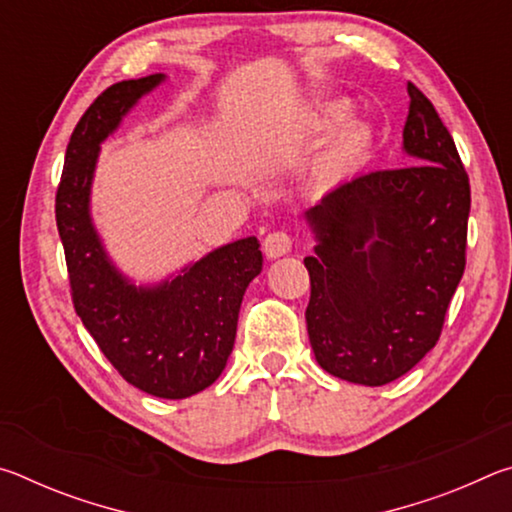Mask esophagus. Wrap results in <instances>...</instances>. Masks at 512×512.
<instances>
[{"mask_svg":"<svg viewBox=\"0 0 512 512\" xmlns=\"http://www.w3.org/2000/svg\"><path fill=\"white\" fill-rule=\"evenodd\" d=\"M291 244H293V241H291L289 232L277 230V232H271V235H268V237L264 239V253H266L268 259L282 257V255L289 253Z\"/></svg>","mask_w":512,"mask_h":512,"instance_id":"esophagus-1","label":"esophagus"}]
</instances>
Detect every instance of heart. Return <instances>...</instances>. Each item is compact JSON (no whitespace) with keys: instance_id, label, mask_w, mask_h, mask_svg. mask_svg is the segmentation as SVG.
<instances>
[{"instance_id":"heart-1","label":"heart","mask_w":512,"mask_h":512,"mask_svg":"<svg viewBox=\"0 0 512 512\" xmlns=\"http://www.w3.org/2000/svg\"><path fill=\"white\" fill-rule=\"evenodd\" d=\"M350 117V110L345 106H332L323 112V117H320V128L323 131H334V128H339L341 124H345ZM370 133L366 128H352V131L343 137V140L336 144V149L329 155V169L334 173H348L352 169L361 167L363 162H366L368 153H370Z\"/></svg>"}]
</instances>
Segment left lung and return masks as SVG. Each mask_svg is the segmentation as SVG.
I'll use <instances>...</instances> for the list:
<instances>
[{"mask_svg":"<svg viewBox=\"0 0 512 512\" xmlns=\"http://www.w3.org/2000/svg\"><path fill=\"white\" fill-rule=\"evenodd\" d=\"M409 162L361 173L309 207L311 350L329 375L384 386L443 332L465 271L470 178L433 103L409 83Z\"/></svg>","mask_w":512,"mask_h":512,"instance_id":"obj_1","label":"left lung"}]
</instances>
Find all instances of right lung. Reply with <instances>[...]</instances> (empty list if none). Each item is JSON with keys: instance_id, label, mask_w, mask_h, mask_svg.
<instances>
[{"instance_id": "right-lung-1", "label": "right lung", "mask_w": 512, "mask_h": 512, "mask_svg": "<svg viewBox=\"0 0 512 512\" xmlns=\"http://www.w3.org/2000/svg\"><path fill=\"white\" fill-rule=\"evenodd\" d=\"M162 81L164 74H151L115 83L85 110L67 144L56 225L74 309L99 350L128 384L183 400L219 379L235 345L241 300L264 259L257 237H246L155 287H135L112 266L90 219L99 146Z\"/></svg>"}]
</instances>
